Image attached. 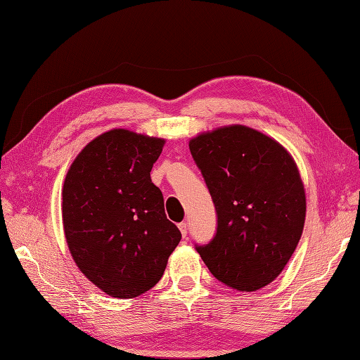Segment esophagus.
<instances>
[{"label":"esophagus","mask_w":360,"mask_h":360,"mask_svg":"<svg viewBox=\"0 0 360 360\" xmlns=\"http://www.w3.org/2000/svg\"><path fill=\"white\" fill-rule=\"evenodd\" d=\"M178 226H179V231H181V233H182V236H184V238H187V232H188L187 223H179Z\"/></svg>","instance_id":"1"}]
</instances>
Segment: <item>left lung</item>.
I'll use <instances>...</instances> for the list:
<instances>
[{"label":"left lung","mask_w":360,"mask_h":360,"mask_svg":"<svg viewBox=\"0 0 360 360\" xmlns=\"http://www.w3.org/2000/svg\"><path fill=\"white\" fill-rule=\"evenodd\" d=\"M217 210V232L195 244L213 277L252 292L278 277L300 240L307 200L289 153L233 125L188 143Z\"/></svg>","instance_id":"8db88e82"}]
</instances>
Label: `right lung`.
Wrapping results in <instances>:
<instances>
[{"instance_id": "obj_1", "label": "right lung", "mask_w": 360, "mask_h": 360, "mask_svg": "<svg viewBox=\"0 0 360 360\" xmlns=\"http://www.w3.org/2000/svg\"><path fill=\"white\" fill-rule=\"evenodd\" d=\"M164 139L111 129L75 158L63 186V227L74 262L103 292L133 298L164 275L181 232L151 182Z\"/></svg>"}]
</instances>
